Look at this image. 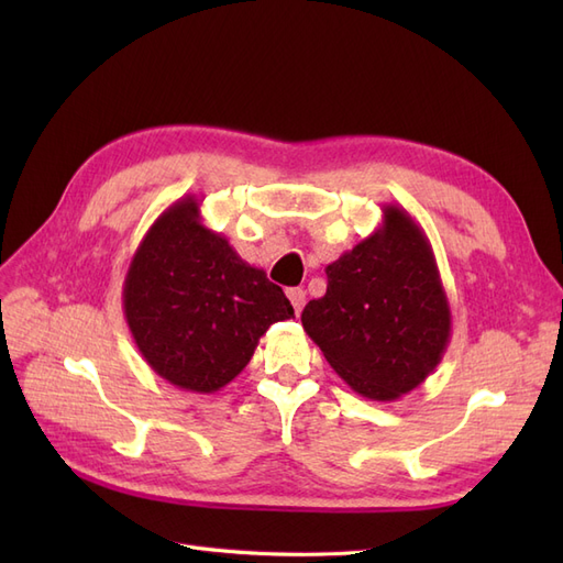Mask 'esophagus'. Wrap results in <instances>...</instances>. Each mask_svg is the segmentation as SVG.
<instances>
[{"label":"esophagus","instance_id":"34e87169","mask_svg":"<svg viewBox=\"0 0 563 563\" xmlns=\"http://www.w3.org/2000/svg\"><path fill=\"white\" fill-rule=\"evenodd\" d=\"M286 296H288V300H291L294 310H296V312H300V310H302V305H305V291H302V288H288Z\"/></svg>","mask_w":563,"mask_h":563}]
</instances>
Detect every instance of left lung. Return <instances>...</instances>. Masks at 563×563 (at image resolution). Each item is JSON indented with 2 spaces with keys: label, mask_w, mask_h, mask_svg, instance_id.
Listing matches in <instances>:
<instances>
[{
  "label": "left lung",
  "mask_w": 563,
  "mask_h": 563,
  "mask_svg": "<svg viewBox=\"0 0 563 563\" xmlns=\"http://www.w3.org/2000/svg\"><path fill=\"white\" fill-rule=\"evenodd\" d=\"M327 294L302 310V329L331 368L373 401H395L439 366L451 308L432 246L397 203L383 225L327 267Z\"/></svg>",
  "instance_id": "obj_1"
}]
</instances>
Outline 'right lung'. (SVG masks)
Listing matches in <instances>:
<instances>
[{
  "instance_id": "1",
  "label": "right lung",
  "mask_w": 563,
  "mask_h": 563,
  "mask_svg": "<svg viewBox=\"0 0 563 563\" xmlns=\"http://www.w3.org/2000/svg\"><path fill=\"white\" fill-rule=\"evenodd\" d=\"M124 317L147 366L187 391L211 395L251 362L261 335L294 317L277 284L201 225L199 201L172 203L135 249Z\"/></svg>"
}]
</instances>
